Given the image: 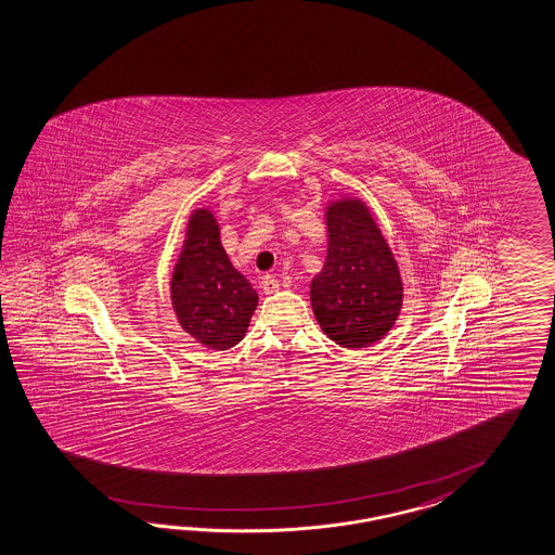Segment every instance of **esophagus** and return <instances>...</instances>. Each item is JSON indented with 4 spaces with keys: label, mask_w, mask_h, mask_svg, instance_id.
I'll use <instances>...</instances> for the list:
<instances>
[{
    "label": "esophagus",
    "mask_w": 555,
    "mask_h": 555,
    "mask_svg": "<svg viewBox=\"0 0 555 555\" xmlns=\"http://www.w3.org/2000/svg\"><path fill=\"white\" fill-rule=\"evenodd\" d=\"M260 286H262L264 295H272V293H276L281 288V281L274 274H264L262 281H260Z\"/></svg>",
    "instance_id": "esophagus-1"
}]
</instances>
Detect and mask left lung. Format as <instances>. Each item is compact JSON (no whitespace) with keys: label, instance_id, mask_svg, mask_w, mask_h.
Listing matches in <instances>:
<instances>
[{"label":"left lung","instance_id":"obj_1","mask_svg":"<svg viewBox=\"0 0 555 555\" xmlns=\"http://www.w3.org/2000/svg\"><path fill=\"white\" fill-rule=\"evenodd\" d=\"M327 232V260L311 283L313 313L335 344L367 347L382 339L400 315V270L360 199L330 206Z\"/></svg>","mask_w":555,"mask_h":555}]
</instances>
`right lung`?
Returning a JSON list of instances; mask_svg holds the SVG:
<instances>
[{
  "label": "right lung",
  "instance_id": "obj_1",
  "mask_svg": "<svg viewBox=\"0 0 555 555\" xmlns=\"http://www.w3.org/2000/svg\"><path fill=\"white\" fill-rule=\"evenodd\" d=\"M171 300L183 331L211 349L238 344L248 330L258 295L232 267L208 210H195L190 218L171 276Z\"/></svg>",
  "mask_w": 555,
  "mask_h": 555
}]
</instances>
